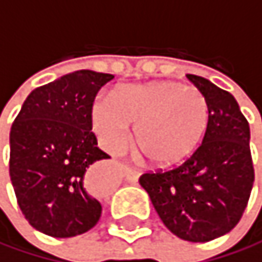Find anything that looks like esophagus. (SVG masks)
I'll list each match as a JSON object with an SVG mask.
<instances>
[{"label":"esophagus","mask_w":262,"mask_h":262,"mask_svg":"<svg viewBox=\"0 0 262 262\" xmlns=\"http://www.w3.org/2000/svg\"><path fill=\"white\" fill-rule=\"evenodd\" d=\"M124 176L128 182H137L140 179V171H137L135 167H130V166H124Z\"/></svg>","instance_id":"esophagus-1"}]
</instances>
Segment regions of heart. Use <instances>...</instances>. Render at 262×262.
<instances>
[{"mask_svg": "<svg viewBox=\"0 0 262 262\" xmlns=\"http://www.w3.org/2000/svg\"><path fill=\"white\" fill-rule=\"evenodd\" d=\"M208 101L174 80L127 85L116 96L102 95L91 107V124L107 150H116L137 124L135 146L154 167H171L189 158L210 127Z\"/></svg>", "mask_w": 262, "mask_h": 262, "instance_id": "1", "label": "heart"}]
</instances>
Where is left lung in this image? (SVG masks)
Here are the masks:
<instances>
[{"label":"left lung","mask_w":262,"mask_h":262,"mask_svg":"<svg viewBox=\"0 0 262 262\" xmlns=\"http://www.w3.org/2000/svg\"><path fill=\"white\" fill-rule=\"evenodd\" d=\"M186 77L208 101V132L185 163L143 174L140 185L171 233L208 242L231 231L249 203L255 182L250 127L228 91L200 76Z\"/></svg>","instance_id":"1"}]
</instances>
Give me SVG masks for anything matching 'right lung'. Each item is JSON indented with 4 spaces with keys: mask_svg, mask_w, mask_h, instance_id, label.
<instances>
[{
    "mask_svg": "<svg viewBox=\"0 0 262 262\" xmlns=\"http://www.w3.org/2000/svg\"><path fill=\"white\" fill-rule=\"evenodd\" d=\"M113 77L91 70L65 74L31 91L12 124L9 174L18 207L48 236L82 234L101 217L86 171L110 157L91 132V107Z\"/></svg>",
    "mask_w": 262,
    "mask_h": 262,
    "instance_id": "add662e5",
    "label": "right lung"
}]
</instances>
